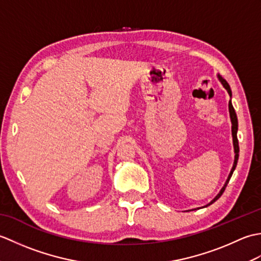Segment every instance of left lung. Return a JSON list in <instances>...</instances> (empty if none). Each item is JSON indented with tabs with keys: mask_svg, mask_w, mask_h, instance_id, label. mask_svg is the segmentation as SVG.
Segmentation results:
<instances>
[{
	"mask_svg": "<svg viewBox=\"0 0 261 261\" xmlns=\"http://www.w3.org/2000/svg\"><path fill=\"white\" fill-rule=\"evenodd\" d=\"M218 79H219V81L221 82V84L223 85V87L225 88V90L228 91L230 97H232V92H231V88H230V85L228 84V82H226L224 79H222V77H221L220 75H218ZM229 113H230V119H231V124H232V126H231L232 130H231V131H232V140H233V149H234V162H233V166H232V169H231L230 174H229V176H228V179H226V181L224 182L223 187L221 188V191L219 192L218 195H216L208 204L205 205L204 207H206V206H208V205L213 204V203L216 201V199H219V198L221 197V195H222L224 190H225L226 185H228V182H229V180H230V178H231L232 174H233V171H234V169H236V167H237L238 159H239V142H238V137H237V132H238V118H237L236 111H234V109H233V105H232L231 99L229 101ZM197 208H199V207H197Z\"/></svg>",
	"mask_w": 261,
	"mask_h": 261,
	"instance_id": "1",
	"label": "left lung"
}]
</instances>
